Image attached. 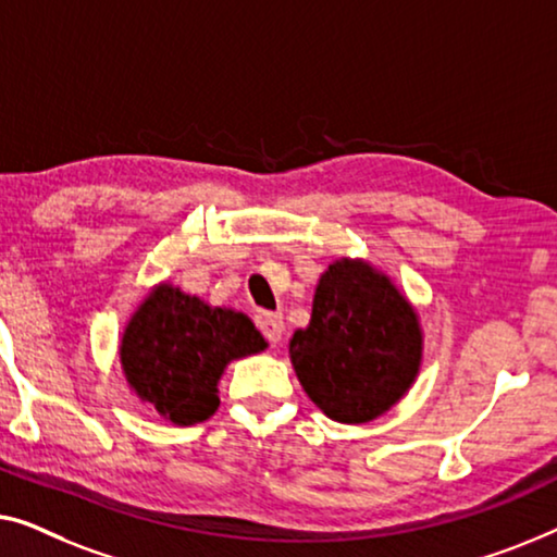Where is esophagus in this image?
I'll return each instance as SVG.
<instances>
[{"mask_svg": "<svg viewBox=\"0 0 557 557\" xmlns=\"http://www.w3.org/2000/svg\"><path fill=\"white\" fill-rule=\"evenodd\" d=\"M257 327H260V333L268 338V343H275L282 338V315L280 312H260L257 315Z\"/></svg>", "mask_w": 557, "mask_h": 557, "instance_id": "obj_1", "label": "esophagus"}]
</instances>
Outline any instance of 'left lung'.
Wrapping results in <instances>:
<instances>
[{
  "instance_id": "1",
  "label": "left lung",
  "mask_w": 557,
  "mask_h": 557,
  "mask_svg": "<svg viewBox=\"0 0 557 557\" xmlns=\"http://www.w3.org/2000/svg\"><path fill=\"white\" fill-rule=\"evenodd\" d=\"M289 356L327 417L363 424L391 409L419 371L417 312L368 264L341 260L320 277L310 325L293 335Z\"/></svg>"
}]
</instances>
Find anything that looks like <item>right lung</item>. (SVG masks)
<instances>
[{"label":"right lung","mask_w":557,"mask_h":557,"mask_svg":"<svg viewBox=\"0 0 557 557\" xmlns=\"http://www.w3.org/2000/svg\"><path fill=\"white\" fill-rule=\"evenodd\" d=\"M264 338L242 312L209 308L199 297L161 285L125 327L121 360L133 391L178 426L216 411L224 366L264 350Z\"/></svg>","instance_id":"right-lung-1"}]
</instances>
